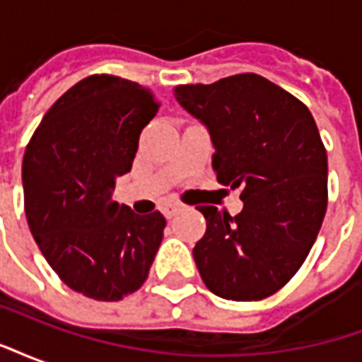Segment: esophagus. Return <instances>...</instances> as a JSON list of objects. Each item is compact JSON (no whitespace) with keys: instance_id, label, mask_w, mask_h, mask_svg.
<instances>
[{"instance_id":"34e87169","label":"esophagus","mask_w":362,"mask_h":362,"mask_svg":"<svg viewBox=\"0 0 362 362\" xmlns=\"http://www.w3.org/2000/svg\"><path fill=\"white\" fill-rule=\"evenodd\" d=\"M182 209V204H176V202H168V204L163 205V213H165V217H174L176 213Z\"/></svg>"}]
</instances>
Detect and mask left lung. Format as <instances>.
<instances>
[{"instance_id":"left-lung-1","label":"left lung","mask_w":362,"mask_h":362,"mask_svg":"<svg viewBox=\"0 0 362 362\" xmlns=\"http://www.w3.org/2000/svg\"><path fill=\"white\" fill-rule=\"evenodd\" d=\"M174 96L209 127L217 180L244 202L235 217L197 207L207 228L194 259L205 287L227 300L275 295L304 264L327 209V155L310 110L256 74L178 85Z\"/></svg>"}]
</instances>
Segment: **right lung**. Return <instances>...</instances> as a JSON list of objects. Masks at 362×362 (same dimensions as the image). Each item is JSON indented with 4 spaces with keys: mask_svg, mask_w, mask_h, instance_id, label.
I'll use <instances>...</instances> for the list:
<instances>
[{
    "mask_svg": "<svg viewBox=\"0 0 362 362\" xmlns=\"http://www.w3.org/2000/svg\"><path fill=\"white\" fill-rule=\"evenodd\" d=\"M158 106L139 83L90 75L52 104L23 157L25 213L38 248L67 287L95 300L135 293L163 240V213L137 215L112 202Z\"/></svg>",
    "mask_w": 362,
    "mask_h": 362,
    "instance_id": "1",
    "label": "right lung"
}]
</instances>
